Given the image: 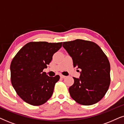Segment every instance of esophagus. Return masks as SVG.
<instances>
[{
  "mask_svg": "<svg viewBox=\"0 0 124 124\" xmlns=\"http://www.w3.org/2000/svg\"><path fill=\"white\" fill-rule=\"evenodd\" d=\"M60 77L62 78H65L66 77V76H63V75H60Z\"/></svg>",
  "mask_w": 124,
  "mask_h": 124,
  "instance_id": "esophagus-1",
  "label": "esophagus"
}]
</instances>
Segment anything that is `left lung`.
I'll return each mask as SVG.
<instances>
[{
    "instance_id": "8db88e82",
    "label": "left lung",
    "mask_w": 124,
    "mask_h": 124,
    "mask_svg": "<svg viewBox=\"0 0 124 124\" xmlns=\"http://www.w3.org/2000/svg\"><path fill=\"white\" fill-rule=\"evenodd\" d=\"M62 47L72 57L74 67L81 69L79 78L69 89L70 96L80 104H95L103 98L110 84L109 60L99 46L82 39L65 42Z\"/></svg>"
}]
</instances>
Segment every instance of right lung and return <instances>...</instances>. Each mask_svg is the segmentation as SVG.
<instances>
[{"instance_id": "add662e5", "label": "right lung", "mask_w": 124, "mask_h": 124, "mask_svg": "<svg viewBox=\"0 0 124 124\" xmlns=\"http://www.w3.org/2000/svg\"><path fill=\"white\" fill-rule=\"evenodd\" d=\"M62 42H31L26 44L12 61L11 83L18 95L25 102L40 106L51 97L60 76L49 77L43 72Z\"/></svg>"}]
</instances>
